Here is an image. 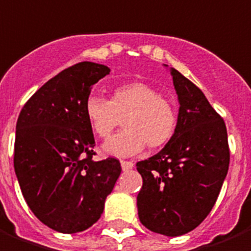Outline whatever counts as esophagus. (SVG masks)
Here are the masks:
<instances>
[{"label":"esophagus","mask_w":251,"mask_h":251,"mask_svg":"<svg viewBox=\"0 0 251 251\" xmlns=\"http://www.w3.org/2000/svg\"><path fill=\"white\" fill-rule=\"evenodd\" d=\"M121 168H122V170H130V169L134 168V163L131 161H121Z\"/></svg>","instance_id":"esophagus-1"}]
</instances>
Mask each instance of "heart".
<instances>
[{
	"label": "heart",
	"mask_w": 251,
	"mask_h": 251,
	"mask_svg": "<svg viewBox=\"0 0 251 251\" xmlns=\"http://www.w3.org/2000/svg\"><path fill=\"white\" fill-rule=\"evenodd\" d=\"M85 116L92 130L107 138L122 120L125 130L103 144L105 153L117 157L138 154L148 145L150 150L162 148L177 130V110L151 85L129 82L111 90L110 100L92 94L85 101Z\"/></svg>",
	"instance_id": "b5f03b06"
}]
</instances>
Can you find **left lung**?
<instances>
[{"label": "left lung", "instance_id": "1", "mask_svg": "<svg viewBox=\"0 0 251 251\" xmlns=\"http://www.w3.org/2000/svg\"><path fill=\"white\" fill-rule=\"evenodd\" d=\"M179 111L177 130L159 153L137 162L141 224L168 237L186 234L214 206L229 170L227 131L205 94L170 69Z\"/></svg>", "mask_w": 251, "mask_h": 251}]
</instances>
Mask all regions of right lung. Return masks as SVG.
Instances as JSON below:
<instances>
[{
	"mask_svg": "<svg viewBox=\"0 0 251 251\" xmlns=\"http://www.w3.org/2000/svg\"><path fill=\"white\" fill-rule=\"evenodd\" d=\"M110 69L79 62L41 86L18 116L14 170L22 196L50 229L72 234L96 224L121 174L118 159L94 161L85 101Z\"/></svg>",
	"mask_w": 251,
	"mask_h": 251,
	"instance_id": "1",
	"label": "right lung"
}]
</instances>
